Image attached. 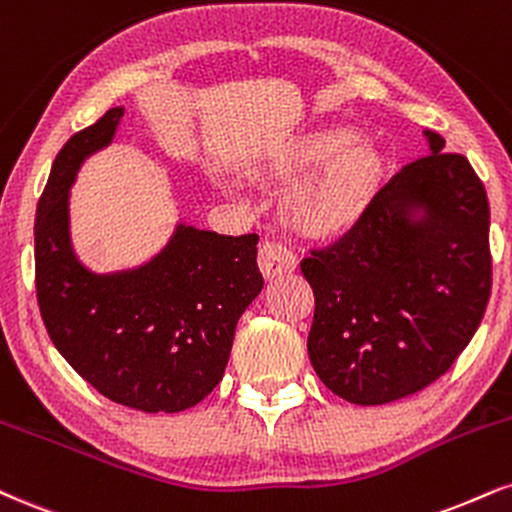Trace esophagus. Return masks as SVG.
Segmentation results:
<instances>
[{"instance_id":"esophagus-1","label":"esophagus","mask_w":512,"mask_h":512,"mask_svg":"<svg viewBox=\"0 0 512 512\" xmlns=\"http://www.w3.org/2000/svg\"><path fill=\"white\" fill-rule=\"evenodd\" d=\"M257 264L264 279H279V276L295 272V257L293 252L276 243H262L260 252H257Z\"/></svg>"}]
</instances>
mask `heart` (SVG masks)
Instances as JSON below:
<instances>
[{
    "mask_svg": "<svg viewBox=\"0 0 512 512\" xmlns=\"http://www.w3.org/2000/svg\"><path fill=\"white\" fill-rule=\"evenodd\" d=\"M308 171L283 193V219L307 238H336L353 229L386 178V159L346 128H312L276 145L260 164L267 176Z\"/></svg>",
    "mask_w": 512,
    "mask_h": 512,
    "instance_id": "b5f03b06",
    "label": "heart"
}]
</instances>
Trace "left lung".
Masks as SVG:
<instances>
[{"label":"left lung","mask_w":512,"mask_h":512,"mask_svg":"<svg viewBox=\"0 0 512 512\" xmlns=\"http://www.w3.org/2000/svg\"><path fill=\"white\" fill-rule=\"evenodd\" d=\"M362 219L300 262L315 293L307 353L326 389L384 405L446 374L491 295L489 200L463 155L424 131Z\"/></svg>","instance_id":"left-lung-1"}]
</instances>
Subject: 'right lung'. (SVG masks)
<instances>
[{"instance_id": "obj_1", "label": "right lung", "mask_w": 512, "mask_h": 512, "mask_svg": "<svg viewBox=\"0 0 512 512\" xmlns=\"http://www.w3.org/2000/svg\"><path fill=\"white\" fill-rule=\"evenodd\" d=\"M123 107L73 133L35 214V288L54 348L102 396L143 412H181L224 377L240 315L264 286L257 236L178 224L138 269L92 274L69 233V188L85 157L112 143Z\"/></svg>"}]
</instances>
